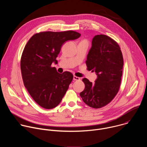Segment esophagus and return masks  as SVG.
<instances>
[{
    "label": "esophagus",
    "mask_w": 147,
    "mask_h": 147,
    "mask_svg": "<svg viewBox=\"0 0 147 147\" xmlns=\"http://www.w3.org/2000/svg\"><path fill=\"white\" fill-rule=\"evenodd\" d=\"M73 80H75V81H79L80 80V77H76L75 76H73Z\"/></svg>",
    "instance_id": "obj_1"
}]
</instances>
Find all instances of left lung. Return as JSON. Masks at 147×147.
Listing matches in <instances>:
<instances>
[{
    "label": "left lung",
    "instance_id": "obj_1",
    "mask_svg": "<svg viewBox=\"0 0 147 147\" xmlns=\"http://www.w3.org/2000/svg\"><path fill=\"white\" fill-rule=\"evenodd\" d=\"M86 63L87 69L95 71L97 78L94 83L83 78L85 89L80 95L89 107L100 108L111 102L119 90L123 67L120 48L107 35H95Z\"/></svg>",
    "mask_w": 147,
    "mask_h": 147
}]
</instances>
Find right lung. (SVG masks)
<instances>
[{
  "label": "right lung",
  "mask_w": 147,
  "mask_h": 147,
  "mask_svg": "<svg viewBox=\"0 0 147 147\" xmlns=\"http://www.w3.org/2000/svg\"><path fill=\"white\" fill-rule=\"evenodd\" d=\"M80 36L73 31L41 32L27 43L21 58L22 78L30 95L41 107L55 108L68 90L73 74L69 71L60 74L51 65L57 63L56 57L63 44Z\"/></svg>",
  "instance_id": "obj_1"
}]
</instances>
